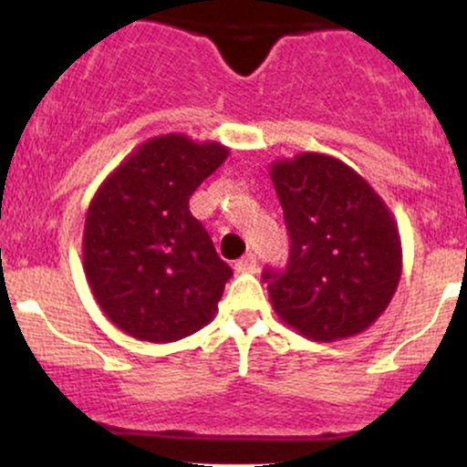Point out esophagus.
Instances as JSON below:
<instances>
[{
  "label": "esophagus",
  "mask_w": 467,
  "mask_h": 467,
  "mask_svg": "<svg viewBox=\"0 0 467 467\" xmlns=\"http://www.w3.org/2000/svg\"><path fill=\"white\" fill-rule=\"evenodd\" d=\"M256 267H259V264H256V256L254 254L241 256L237 264H234V270L244 272V275H252V272H256Z\"/></svg>",
  "instance_id": "34e87169"
}]
</instances>
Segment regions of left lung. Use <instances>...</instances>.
I'll return each instance as SVG.
<instances>
[{"label":"left lung","mask_w":467,"mask_h":467,"mask_svg":"<svg viewBox=\"0 0 467 467\" xmlns=\"http://www.w3.org/2000/svg\"><path fill=\"white\" fill-rule=\"evenodd\" d=\"M270 178L292 239L285 272L264 275L276 316L309 340L367 331L401 276V239L387 202L327 153L275 160Z\"/></svg>","instance_id":"left-lung-1"}]
</instances>
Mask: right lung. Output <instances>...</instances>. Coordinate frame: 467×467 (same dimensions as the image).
Instances as JSON below:
<instances>
[{"label": "right lung", "instance_id": "right-lung-1", "mask_svg": "<svg viewBox=\"0 0 467 467\" xmlns=\"http://www.w3.org/2000/svg\"><path fill=\"white\" fill-rule=\"evenodd\" d=\"M228 155L217 140L162 133L138 144L94 192L83 230L85 278L100 312L127 336L164 345L215 318L233 270L189 200Z\"/></svg>", "mask_w": 467, "mask_h": 467}]
</instances>
